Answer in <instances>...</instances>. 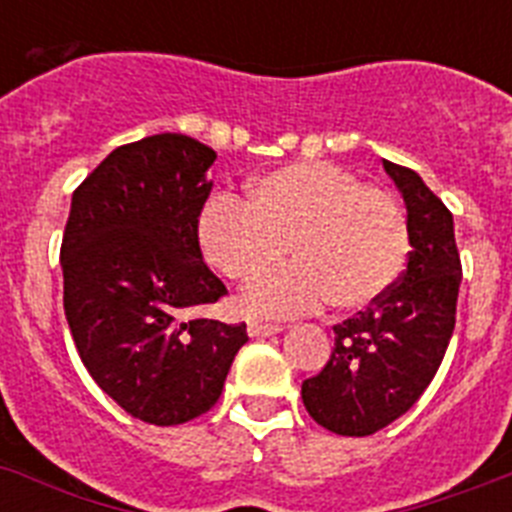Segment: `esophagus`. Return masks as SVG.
Segmentation results:
<instances>
[{"label": "esophagus", "instance_id": "esophagus-1", "mask_svg": "<svg viewBox=\"0 0 512 512\" xmlns=\"http://www.w3.org/2000/svg\"><path fill=\"white\" fill-rule=\"evenodd\" d=\"M283 324H270V322H257V319H252L250 324H247V332H250L252 337H265V335H275V332H281Z\"/></svg>", "mask_w": 512, "mask_h": 512}]
</instances>
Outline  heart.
Segmentation results:
<instances>
[{
  "label": "heart",
  "instance_id": "obj_1",
  "mask_svg": "<svg viewBox=\"0 0 512 512\" xmlns=\"http://www.w3.org/2000/svg\"><path fill=\"white\" fill-rule=\"evenodd\" d=\"M198 231L208 262L231 281H252L291 250L299 255L244 291V306L257 314H293L327 299L340 311L366 309L399 281L410 255L397 198L330 162L270 172L250 201L216 195Z\"/></svg>",
  "mask_w": 512,
  "mask_h": 512
}]
</instances>
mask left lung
I'll return each mask as SVG.
<instances>
[{
  "instance_id": "left-lung-1",
  "label": "left lung",
  "mask_w": 512,
  "mask_h": 512,
  "mask_svg": "<svg viewBox=\"0 0 512 512\" xmlns=\"http://www.w3.org/2000/svg\"><path fill=\"white\" fill-rule=\"evenodd\" d=\"M407 206L412 250L399 281L366 311L335 324V350L301 384L304 407L337 435H373L428 389L456 327L461 260L453 216L417 172L386 162Z\"/></svg>"
}]
</instances>
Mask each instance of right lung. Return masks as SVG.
I'll return each mask as SVG.
<instances>
[{
    "label": "right lung",
    "mask_w": 512,
    "mask_h": 512,
    "mask_svg": "<svg viewBox=\"0 0 512 512\" xmlns=\"http://www.w3.org/2000/svg\"><path fill=\"white\" fill-rule=\"evenodd\" d=\"M213 159L201 141L157 133L110 151L71 195L61 242L71 337L97 386L151 425L211 410L247 342L244 322L190 317L226 293L198 242Z\"/></svg>",
    "instance_id": "right-lung-1"
}]
</instances>
